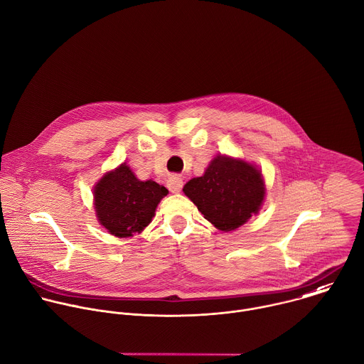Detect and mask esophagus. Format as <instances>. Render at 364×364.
<instances>
[{
	"mask_svg": "<svg viewBox=\"0 0 364 364\" xmlns=\"http://www.w3.org/2000/svg\"><path fill=\"white\" fill-rule=\"evenodd\" d=\"M183 184H184L183 178L178 177V176H171L167 180V187L171 193H180L181 188H183Z\"/></svg>",
	"mask_w": 364,
	"mask_h": 364,
	"instance_id": "obj_1",
	"label": "esophagus"
}]
</instances>
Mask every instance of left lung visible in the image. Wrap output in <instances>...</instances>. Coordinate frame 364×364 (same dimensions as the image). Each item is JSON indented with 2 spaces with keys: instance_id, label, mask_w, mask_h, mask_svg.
Masks as SVG:
<instances>
[{
  "instance_id": "obj_1",
  "label": "left lung",
  "mask_w": 364,
  "mask_h": 364,
  "mask_svg": "<svg viewBox=\"0 0 364 364\" xmlns=\"http://www.w3.org/2000/svg\"><path fill=\"white\" fill-rule=\"evenodd\" d=\"M183 191L221 231L235 230L257 214L266 196L262 171L227 156H217L204 174L191 178Z\"/></svg>"
}]
</instances>
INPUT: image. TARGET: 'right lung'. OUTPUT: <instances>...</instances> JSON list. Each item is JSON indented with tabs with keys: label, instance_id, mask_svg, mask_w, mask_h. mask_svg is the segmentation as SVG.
<instances>
[{
	"label": "right lung",
	"instance_id": "add662e5",
	"mask_svg": "<svg viewBox=\"0 0 364 364\" xmlns=\"http://www.w3.org/2000/svg\"><path fill=\"white\" fill-rule=\"evenodd\" d=\"M168 194L153 180L140 181L124 163L108 171L94 187V207L100 224L115 237L141 232L154 217L161 198Z\"/></svg>",
	"mask_w": 364,
	"mask_h": 364
}]
</instances>
